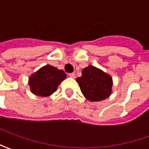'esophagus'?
I'll use <instances>...</instances> for the list:
<instances>
[{
  "instance_id": "34e87169",
  "label": "esophagus",
  "mask_w": 149,
  "mask_h": 149,
  "mask_svg": "<svg viewBox=\"0 0 149 149\" xmlns=\"http://www.w3.org/2000/svg\"><path fill=\"white\" fill-rule=\"evenodd\" d=\"M68 76H69V77H71V78L76 77V75H75V73H73V72H72V73H69Z\"/></svg>"
}]
</instances>
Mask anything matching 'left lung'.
Listing matches in <instances>:
<instances>
[{
  "mask_svg": "<svg viewBox=\"0 0 149 149\" xmlns=\"http://www.w3.org/2000/svg\"><path fill=\"white\" fill-rule=\"evenodd\" d=\"M76 81L84 97L92 102L105 100L112 93V77L93 65L84 68Z\"/></svg>",
  "mask_w": 149,
  "mask_h": 149,
  "instance_id": "1",
  "label": "left lung"
}]
</instances>
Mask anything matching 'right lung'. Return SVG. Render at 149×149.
Returning <instances> with one entry per match:
<instances>
[{
	"label": "right lung",
	"instance_id": "right-lung-1",
	"mask_svg": "<svg viewBox=\"0 0 149 149\" xmlns=\"http://www.w3.org/2000/svg\"><path fill=\"white\" fill-rule=\"evenodd\" d=\"M66 73L54 66L46 65L29 78L31 92L37 96L46 97L55 93L59 84L66 79Z\"/></svg>",
	"mask_w": 149,
	"mask_h": 149
}]
</instances>
